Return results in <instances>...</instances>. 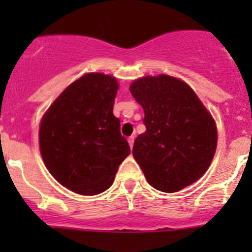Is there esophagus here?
Wrapping results in <instances>:
<instances>
[{
	"instance_id": "esophagus-1",
	"label": "esophagus",
	"mask_w": 252,
	"mask_h": 252,
	"mask_svg": "<svg viewBox=\"0 0 252 252\" xmlns=\"http://www.w3.org/2000/svg\"><path fill=\"white\" fill-rule=\"evenodd\" d=\"M134 136H129V139H128V142H129V146H130V149L131 147H133V145H134Z\"/></svg>"
}]
</instances>
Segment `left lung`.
<instances>
[{
	"instance_id": "1",
	"label": "left lung",
	"mask_w": 252,
	"mask_h": 252,
	"mask_svg": "<svg viewBox=\"0 0 252 252\" xmlns=\"http://www.w3.org/2000/svg\"><path fill=\"white\" fill-rule=\"evenodd\" d=\"M144 108L146 131L134 141L133 156L147 182L163 192H177L202 177L217 147V128L191 88L159 74L130 85Z\"/></svg>"
}]
</instances>
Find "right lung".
Listing matches in <instances>:
<instances>
[{
    "mask_svg": "<svg viewBox=\"0 0 252 252\" xmlns=\"http://www.w3.org/2000/svg\"><path fill=\"white\" fill-rule=\"evenodd\" d=\"M118 83L89 73L70 84L42 117L40 151L60 184L80 195H97L111 187L118 167L130 154L113 116Z\"/></svg>",
    "mask_w": 252,
    "mask_h": 252,
    "instance_id": "right-lung-1",
    "label": "right lung"
}]
</instances>
